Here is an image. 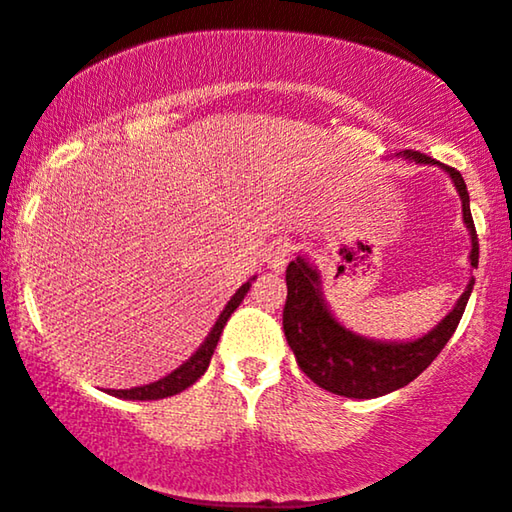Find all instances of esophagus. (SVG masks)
I'll return each instance as SVG.
<instances>
[{"mask_svg":"<svg viewBox=\"0 0 512 512\" xmlns=\"http://www.w3.org/2000/svg\"><path fill=\"white\" fill-rule=\"evenodd\" d=\"M290 257H293V248H290L288 243H278V245H274V248L269 250L267 262H269V267L274 269V271H283V269L288 267Z\"/></svg>","mask_w":512,"mask_h":512,"instance_id":"34e87169","label":"esophagus"}]
</instances>
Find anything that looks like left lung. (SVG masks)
Instances as JSON below:
<instances>
[{
  "label": "left lung",
  "instance_id": "8db88e82",
  "mask_svg": "<svg viewBox=\"0 0 512 512\" xmlns=\"http://www.w3.org/2000/svg\"><path fill=\"white\" fill-rule=\"evenodd\" d=\"M416 165H437L454 181L463 203V222L470 231V267L477 269L480 243L470 215V196L461 172L437 163L418 151L397 153ZM288 297L283 307V333L293 349L297 366L323 390L349 399H375L409 385L428 368L458 328V321L470 300L475 278L458 297L449 314L423 338L390 342L359 335L335 319L323 300L321 276L307 257L297 255L286 269Z\"/></svg>",
  "mask_w": 512,
  "mask_h": 512
}]
</instances>
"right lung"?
I'll return each instance as SVG.
<instances>
[{"label":"right lung","mask_w":512,"mask_h":512,"mask_svg":"<svg viewBox=\"0 0 512 512\" xmlns=\"http://www.w3.org/2000/svg\"><path fill=\"white\" fill-rule=\"evenodd\" d=\"M252 281H255V278H250L248 283H243V286L236 290L234 297L226 302V307L222 309V314H219L215 326H212L208 338L203 340V345H200L196 352H193L191 357L186 359L179 368H174L170 375L155 380V383H151V385L132 387V390H108V394H113V397H120V399H132V401L134 399H137V401H151V399L172 397V394H179V392H184L186 387H191L200 378V375L208 371L210 359H212V354H215V347L219 342V335H222L226 321H229V316L236 312L238 304L243 302L245 295H248Z\"/></svg>","instance_id":"obj_1"}]
</instances>
